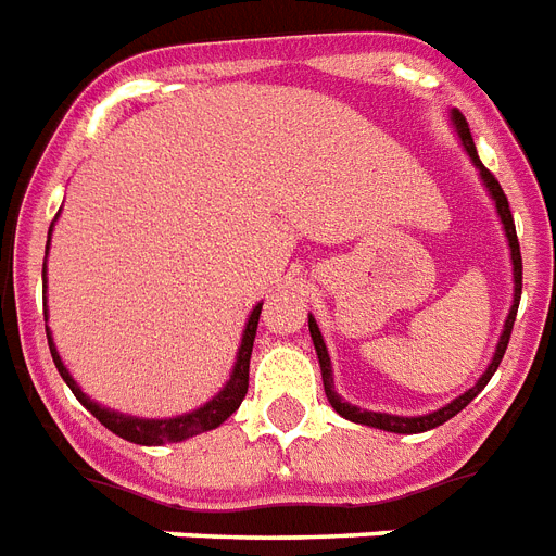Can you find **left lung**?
<instances>
[{"instance_id":"obj_1","label":"left lung","mask_w":556,"mask_h":556,"mask_svg":"<svg viewBox=\"0 0 556 556\" xmlns=\"http://www.w3.org/2000/svg\"><path fill=\"white\" fill-rule=\"evenodd\" d=\"M451 122H454V128H457L459 139H463V148H466V153L471 156V162L477 165V170H480L482 185L489 188L491 200H494V205H497L500 223H503V231H505V237H508V248H511V265H514V305H511V311H508V317H505V328H503V333H500V342H497V351H494V359H491V365L485 368V374H482L480 380H477V386L468 388L466 394L457 396V400L445 405V408L431 410V414H422V417H396V414H377V410H365V408H356V405H351V403H342V396L333 391L331 356H328V349H325L323 333H319V325H317V319L308 317V331H311V340H314V349H317L319 368H323L325 396H328L331 408L337 410L340 417L351 419V422H359V426H371V428H382V431H394V434H419V431H431V428L442 426V422H448L451 417H457L459 410L466 408L473 396L480 394L482 388L489 386V380L494 377V371L500 368V363H503V354H505V349H508V340H511L514 319H517V308H520L522 256H520V242H517V228H514L511 207H508V200H505V193H503V188H500L497 176L491 174V170L480 162V156H477V148H473V139H471V130H468L466 116L459 114V111H451Z\"/></svg>"}]
</instances>
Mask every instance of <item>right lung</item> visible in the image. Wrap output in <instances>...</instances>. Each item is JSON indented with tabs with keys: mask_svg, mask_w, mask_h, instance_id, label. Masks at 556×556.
Masks as SVG:
<instances>
[{
	"mask_svg": "<svg viewBox=\"0 0 556 556\" xmlns=\"http://www.w3.org/2000/svg\"><path fill=\"white\" fill-rule=\"evenodd\" d=\"M48 245H51V239H48ZM48 245H45V254H48ZM260 314H263V305H256V308L251 311V317H248L245 331H242V345H239L237 363H233L231 380L225 382L223 391H219L211 403L202 405V408L191 410V414H182V417H170V419L128 417V414H119V410L102 408L99 403H93L88 394H83V388L76 386L74 377L67 374L62 356L56 354V345H53L48 325H45V331H48V349H51L53 365H56L59 377L67 382V388L74 391L76 400H79V403H83L85 408H88L90 414H93V417L108 428V431H114V434L122 437V440L137 442V445H165V442H182L188 440V437H197L202 434V431H211V428L223 426L225 419L231 417L233 410L239 408V403L245 400L248 365H251V351H254V337H256Z\"/></svg>",
	"mask_w": 556,
	"mask_h": 556,
	"instance_id": "obj_1",
	"label": "right lung"
}]
</instances>
